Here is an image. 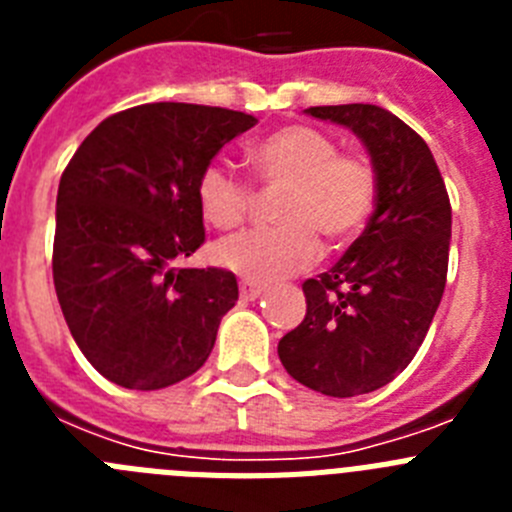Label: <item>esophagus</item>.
<instances>
[{
    "label": "esophagus",
    "instance_id": "obj_1",
    "mask_svg": "<svg viewBox=\"0 0 512 512\" xmlns=\"http://www.w3.org/2000/svg\"><path fill=\"white\" fill-rule=\"evenodd\" d=\"M266 292L264 284H256V282H241V297L243 300H259L261 295Z\"/></svg>",
    "mask_w": 512,
    "mask_h": 512
}]
</instances>
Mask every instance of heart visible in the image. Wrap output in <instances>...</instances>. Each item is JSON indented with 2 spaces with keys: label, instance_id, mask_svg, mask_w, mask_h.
Masks as SVG:
<instances>
[{
  "label": "heart",
  "instance_id": "heart-1",
  "mask_svg": "<svg viewBox=\"0 0 512 512\" xmlns=\"http://www.w3.org/2000/svg\"><path fill=\"white\" fill-rule=\"evenodd\" d=\"M259 182L287 187L277 205L279 228L233 235L212 248V259L248 282L271 284L318 261L323 238L343 246L364 228L377 197V174L364 156L338 153L328 133L307 125L274 130L251 148ZM197 202L207 223L233 230L251 210L241 176L210 164L197 179Z\"/></svg>",
  "mask_w": 512,
  "mask_h": 512
}]
</instances>
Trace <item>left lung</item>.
Here are the masks:
<instances>
[{"mask_svg":"<svg viewBox=\"0 0 512 512\" xmlns=\"http://www.w3.org/2000/svg\"><path fill=\"white\" fill-rule=\"evenodd\" d=\"M348 128L377 174L364 233L318 279L302 284L307 315L279 341L289 377L328 397L390 384L418 354L449 271L451 205L431 148L377 104L310 107Z\"/></svg>","mask_w":512,"mask_h":512,"instance_id":"left-lung-1","label":"left lung"}]
</instances>
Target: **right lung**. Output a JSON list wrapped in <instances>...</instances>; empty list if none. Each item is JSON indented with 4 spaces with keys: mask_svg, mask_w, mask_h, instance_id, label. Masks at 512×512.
Instances as JSON below:
<instances>
[{
    "mask_svg": "<svg viewBox=\"0 0 512 512\" xmlns=\"http://www.w3.org/2000/svg\"><path fill=\"white\" fill-rule=\"evenodd\" d=\"M253 125L225 107L138 104L99 122L63 171L53 284L76 346L110 382L161 390L210 356L238 282L179 264L205 243L197 179Z\"/></svg>",
    "mask_w": 512,
    "mask_h": 512,
    "instance_id": "obj_1",
    "label": "right lung"
}]
</instances>
